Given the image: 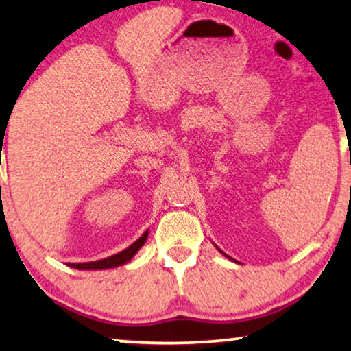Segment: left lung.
Wrapping results in <instances>:
<instances>
[{
  "instance_id": "left-lung-1",
  "label": "left lung",
  "mask_w": 351,
  "mask_h": 351,
  "mask_svg": "<svg viewBox=\"0 0 351 351\" xmlns=\"http://www.w3.org/2000/svg\"><path fill=\"white\" fill-rule=\"evenodd\" d=\"M215 247H217V246H215ZM217 249H219V247H217ZM219 251H220V249H219ZM220 252H222V251H220ZM222 254H223V256H225V257H228V256H227V254H225V252H222ZM228 258H230V261H233V258H232V257H228Z\"/></svg>"
}]
</instances>
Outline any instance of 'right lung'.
<instances>
[{
    "instance_id": "obj_1",
    "label": "right lung",
    "mask_w": 351,
    "mask_h": 351,
    "mask_svg": "<svg viewBox=\"0 0 351 351\" xmlns=\"http://www.w3.org/2000/svg\"><path fill=\"white\" fill-rule=\"evenodd\" d=\"M148 238V230L142 234L137 241H134L131 246L124 249V251L114 254V256H110L107 258H100V261H94V262H83V263H69V267L76 268V270H107V268H114L119 265H124L128 263L131 258L136 256L143 244H145Z\"/></svg>"
}]
</instances>
